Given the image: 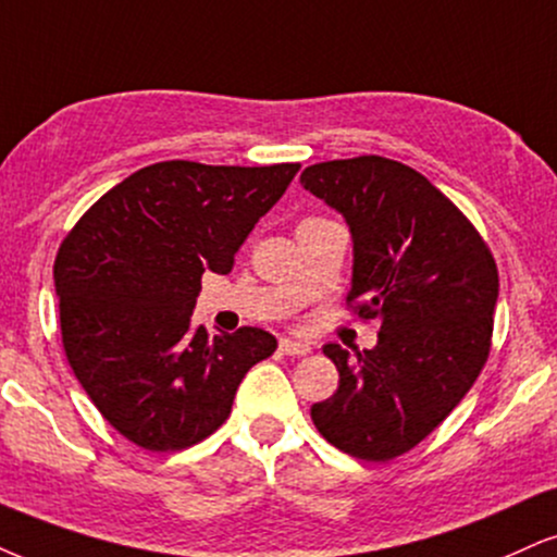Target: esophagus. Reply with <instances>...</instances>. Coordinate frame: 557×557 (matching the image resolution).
<instances>
[{
	"instance_id": "34e87169",
	"label": "esophagus",
	"mask_w": 557,
	"mask_h": 557,
	"mask_svg": "<svg viewBox=\"0 0 557 557\" xmlns=\"http://www.w3.org/2000/svg\"><path fill=\"white\" fill-rule=\"evenodd\" d=\"M278 348H281V351H284L286 356H307V354L312 351L310 343H305V341H294V338H281Z\"/></svg>"
}]
</instances>
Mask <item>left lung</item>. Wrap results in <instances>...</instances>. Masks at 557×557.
I'll use <instances>...</instances> for the list:
<instances>
[{"instance_id":"8db88e82","label":"left lung","mask_w":557,"mask_h":557,"mask_svg":"<svg viewBox=\"0 0 557 557\" xmlns=\"http://www.w3.org/2000/svg\"><path fill=\"white\" fill-rule=\"evenodd\" d=\"M301 185L346 219L348 301H359V318L380 320L374 348H322L341 382L312 405V421L346 455L387 462L475 384L491 351L496 260L468 216L403 162L363 154L310 164Z\"/></svg>"}]
</instances>
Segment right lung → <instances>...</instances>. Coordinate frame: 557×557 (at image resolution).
<instances>
[{
  "mask_svg": "<svg viewBox=\"0 0 557 557\" xmlns=\"http://www.w3.org/2000/svg\"><path fill=\"white\" fill-rule=\"evenodd\" d=\"M297 170L149 164L61 243L53 284L69 367L128 442L175 451L214 434L247 369L276 351L260 327L209 335L190 318L203 273L232 271Z\"/></svg>",
  "mask_w": 557,
  "mask_h": 557,
  "instance_id": "1",
  "label": "right lung"
}]
</instances>
